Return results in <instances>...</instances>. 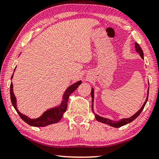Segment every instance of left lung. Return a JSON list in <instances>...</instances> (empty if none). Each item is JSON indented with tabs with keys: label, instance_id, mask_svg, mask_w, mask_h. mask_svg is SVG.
<instances>
[{
	"label": "left lung",
	"instance_id": "left-lung-1",
	"mask_svg": "<svg viewBox=\"0 0 159 159\" xmlns=\"http://www.w3.org/2000/svg\"><path fill=\"white\" fill-rule=\"evenodd\" d=\"M135 48H136V52L139 54L140 56L141 57L142 59H144V57H143V55H144V54H143V50L141 49V48L140 47V46L139 44H138L137 43H135ZM148 95H149V88H148V96H147V98L146 100L145 101L144 104H143L142 107L140 108V109L138 111L135 113V114L133 115L132 116H131L130 118H122V119H120V120L118 121H113V120H110L109 118H103V117H101L100 116H98V114H96V113H95L94 112V110H93V102H94V90H93V88L92 87V89H91V98H92V111L93 112V113L95 114V119L97 120L98 121L100 122H102V123L104 124H107L108 125H110V126H111L113 127H116V128H118V127H120L122 126H124V125H127L128 123H130V122H132L133 120H134L138 116H139L140 113L142 112V111L143 110V109H144V107L145 106V104L147 103V102H148Z\"/></svg>",
	"mask_w": 159,
	"mask_h": 159
}]
</instances>
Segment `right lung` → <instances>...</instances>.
I'll use <instances>...</instances> for the list:
<instances>
[{
	"label": "right lung",
	"instance_id": "add662e5",
	"mask_svg": "<svg viewBox=\"0 0 159 159\" xmlns=\"http://www.w3.org/2000/svg\"><path fill=\"white\" fill-rule=\"evenodd\" d=\"M16 68H14V72L15 71ZM14 75V73L11 75V80H12ZM82 84V81H78L75 83L73 84L68 86V89L66 90L64 95L62 96V101L61 102V104L58 106H56L55 107L50 108V109L46 110V111L43 112V113L40 117L37 118H30L25 115H23V113H20L19 110H18L17 105H16V98L15 97L13 92V84L11 82L10 84V98L11 102L12 104L13 107H14L15 110L16 112L19 113V116L20 117L24 122H25L27 124H28L30 126L33 127H46L48 125L57 123V122L61 119L64 113L66 111L67 109V104H68V98H69L70 95L72 93L75 91L76 89L78 87L79 85Z\"/></svg>",
	"mask_w": 159,
	"mask_h": 159
}]
</instances>
